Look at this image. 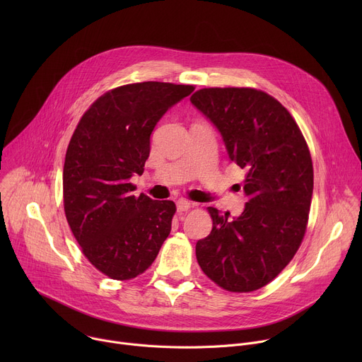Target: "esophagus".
<instances>
[{
    "mask_svg": "<svg viewBox=\"0 0 362 362\" xmlns=\"http://www.w3.org/2000/svg\"><path fill=\"white\" fill-rule=\"evenodd\" d=\"M190 206H192V203L190 202H187L186 199H179L177 202H176V208H177V212H186V211H189L190 209Z\"/></svg>",
    "mask_w": 362,
    "mask_h": 362,
    "instance_id": "34e87169",
    "label": "esophagus"
}]
</instances>
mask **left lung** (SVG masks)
I'll use <instances>...</instances> for the list:
<instances>
[{
    "mask_svg": "<svg viewBox=\"0 0 362 362\" xmlns=\"http://www.w3.org/2000/svg\"><path fill=\"white\" fill-rule=\"evenodd\" d=\"M192 105L221 133L229 160L245 169L243 212L208 208L211 233L196 243L202 271L230 292L256 291L291 262L308 223L314 169L289 112L255 88H202Z\"/></svg>",
    "mask_w": 362,
    "mask_h": 362,
    "instance_id": "1",
    "label": "left lung"
}]
</instances>
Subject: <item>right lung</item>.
I'll use <instances>...</instances> for the list:
<instances>
[{
  "instance_id": "add662e5",
  "label": "right lung",
  "mask_w": 362,
  "mask_h": 362,
  "mask_svg": "<svg viewBox=\"0 0 362 362\" xmlns=\"http://www.w3.org/2000/svg\"><path fill=\"white\" fill-rule=\"evenodd\" d=\"M193 86L144 81L97 98L70 140L63 170L64 212L87 259L112 279L143 274L170 233L176 204L136 197L150 134Z\"/></svg>"
}]
</instances>
